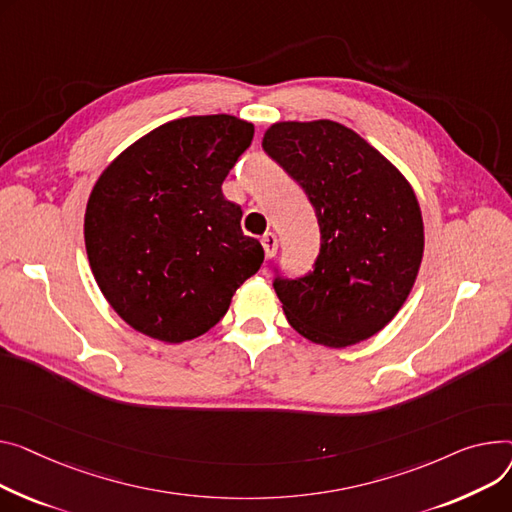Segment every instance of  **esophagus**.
<instances>
[{
	"label": "esophagus",
	"instance_id": "1",
	"mask_svg": "<svg viewBox=\"0 0 512 512\" xmlns=\"http://www.w3.org/2000/svg\"><path fill=\"white\" fill-rule=\"evenodd\" d=\"M261 245H263V251H265V257H267V259L274 257L276 247H278L276 234H274V232H265V234L261 236Z\"/></svg>",
	"mask_w": 512,
	"mask_h": 512
}]
</instances>
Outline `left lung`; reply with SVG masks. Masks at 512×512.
I'll list each match as a JSON object with an SVG mask.
<instances>
[{
    "label": "left lung",
    "mask_w": 512,
    "mask_h": 512,
    "mask_svg": "<svg viewBox=\"0 0 512 512\" xmlns=\"http://www.w3.org/2000/svg\"><path fill=\"white\" fill-rule=\"evenodd\" d=\"M263 152L302 187L321 232L311 271L290 278L276 267L288 323L327 348L368 339L397 315L422 263L414 189L358 133L327 119L271 125Z\"/></svg>",
    "instance_id": "obj_1"
}]
</instances>
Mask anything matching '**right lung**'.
<instances>
[{
  "instance_id": "add662e5",
  "label": "right lung",
  "mask_w": 512,
  "mask_h": 512,
  "mask_svg": "<svg viewBox=\"0 0 512 512\" xmlns=\"http://www.w3.org/2000/svg\"><path fill=\"white\" fill-rule=\"evenodd\" d=\"M253 133L232 115L183 117L129 146L96 181L86 253L98 288L133 329L168 344L193 339L259 271L263 247L222 195Z\"/></svg>"
}]
</instances>
